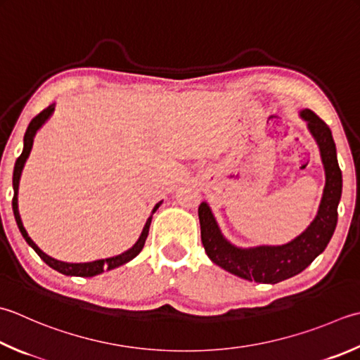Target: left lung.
<instances>
[{"label": "left lung", "mask_w": 360, "mask_h": 360, "mask_svg": "<svg viewBox=\"0 0 360 360\" xmlns=\"http://www.w3.org/2000/svg\"><path fill=\"white\" fill-rule=\"evenodd\" d=\"M309 129L320 146L321 160L326 172L319 214L301 236L283 246H257L242 250L231 245L221 236L215 218L206 202L198 207L201 242L204 251L214 264L238 278L262 284H276L295 276L312 264L325 251L337 226V207L342 196V172L337 162L335 143L329 126L311 109L301 110Z\"/></svg>", "instance_id": "left-lung-1"}]
</instances>
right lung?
<instances>
[{
  "label": "right lung",
  "mask_w": 360,
  "mask_h": 360,
  "mask_svg": "<svg viewBox=\"0 0 360 360\" xmlns=\"http://www.w3.org/2000/svg\"><path fill=\"white\" fill-rule=\"evenodd\" d=\"M54 108L53 105H48L46 109H44L40 112L39 115H35L32 120L30 126H27L26 129V134H25V148H23V153L20 154L17 162H15V167H13V178H12V184H13V198H12V209H13V215H15V221L18 224V229L21 232V236L25 237V240L30 243L34 251L37 252V255L40 256V259L44 260V262L46 265L51 266V269L58 270L59 273L62 274H68V276H81V278H90V276H95V274H100L103 273L104 270H112L115 269V266H120L123 265L126 262H129L131 259L136 257L140 251H142L143 245H145V240L148 237V232H150V224H151V218H148V221L145 224V228L142 231V236L139 237L137 243L132 246L131 250L124 251L123 255L120 256H115V257H109V259H101V260H95V262H87V264H68V262H60V260H56L53 257L46 256L44 251H41L37 245H35L31 237L27 236L26 229L23 228V223H21V218H20V214H18V204H17V193H18V181H20V174H21V170H23V165L27 159V156H30L31 153V148H32V142H34V136L35 132H37V129L40 128L41 124H44L46 122V118L53 114ZM160 206V202H158L156 206H154L153 209V214L156 212L158 207Z\"/></svg>",
  "instance_id": "right-lung-1"
}]
</instances>
